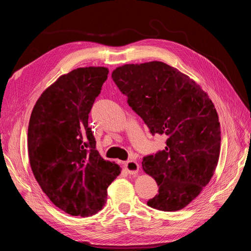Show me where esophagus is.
I'll use <instances>...</instances> for the list:
<instances>
[{"label": "esophagus", "instance_id": "1", "mask_svg": "<svg viewBox=\"0 0 251 251\" xmlns=\"http://www.w3.org/2000/svg\"><path fill=\"white\" fill-rule=\"evenodd\" d=\"M125 169L130 175H135L139 171V164L135 160H128L125 162Z\"/></svg>", "mask_w": 251, "mask_h": 251}]
</instances>
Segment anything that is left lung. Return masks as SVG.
Masks as SVG:
<instances>
[{
  "instance_id": "obj_1",
  "label": "left lung",
  "mask_w": 251,
  "mask_h": 251,
  "mask_svg": "<svg viewBox=\"0 0 251 251\" xmlns=\"http://www.w3.org/2000/svg\"><path fill=\"white\" fill-rule=\"evenodd\" d=\"M112 78L151 135L166 147L143 157L142 168L159 186L148 201L163 211L184 208L208 184L221 147L217 111L199 85L162 62L125 65Z\"/></svg>"
}]
</instances>
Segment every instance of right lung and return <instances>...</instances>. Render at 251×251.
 I'll use <instances>...</instances> for the list:
<instances>
[{
    "mask_svg": "<svg viewBox=\"0 0 251 251\" xmlns=\"http://www.w3.org/2000/svg\"><path fill=\"white\" fill-rule=\"evenodd\" d=\"M104 67L78 68L44 91L28 126V155L36 181L51 202L71 216L101 210L107 189L120 174L104 160L88 126L103 82Z\"/></svg>",
    "mask_w": 251,
    "mask_h": 251,
    "instance_id": "1",
    "label": "right lung"
}]
</instances>
